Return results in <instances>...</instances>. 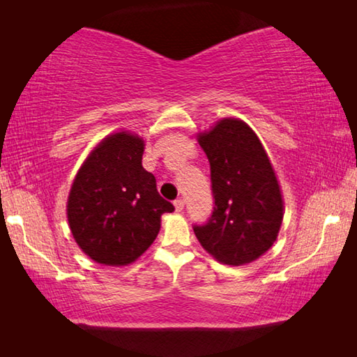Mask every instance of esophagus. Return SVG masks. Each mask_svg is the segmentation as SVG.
Returning <instances> with one entry per match:
<instances>
[{"instance_id": "1", "label": "esophagus", "mask_w": 357, "mask_h": 357, "mask_svg": "<svg viewBox=\"0 0 357 357\" xmlns=\"http://www.w3.org/2000/svg\"><path fill=\"white\" fill-rule=\"evenodd\" d=\"M174 209H176V213H183V211H184V200H181V198H179V200L174 202Z\"/></svg>"}]
</instances>
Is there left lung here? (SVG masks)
<instances>
[{
	"mask_svg": "<svg viewBox=\"0 0 357 357\" xmlns=\"http://www.w3.org/2000/svg\"><path fill=\"white\" fill-rule=\"evenodd\" d=\"M208 155L214 213L195 227L198 243L215 261L243 266L268 252L279 236L285 206L261 140L239 118H222L198 132Z\"/></svg>",
	"mask_w": 357,
	"mask_h": 357,
	"instance_id": "left-lung-1",
	"label": "left lung"
}]
</instances>
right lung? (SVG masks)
<instances>
[{"instance_id":"obj_1","label":"right lung","mask_w":357,"mask_h":357,"mask_svg":"<svg viewBox=\"0 0 357 357\" xmlns=\"http://www.w3.org/2000/svg\"><path fill=\"white\" fill-rule=\"evenodd\" d=\"M143 137L118 130L96 144L70 185L66 214L84 255L104 266H128L154 243L160 217L174 211L142 165Z\"/></svg>"}]
</instances>
